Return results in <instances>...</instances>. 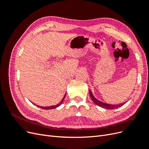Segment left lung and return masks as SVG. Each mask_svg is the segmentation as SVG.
Here are the masks:
<instances>
[{"label": "left lung", "instance_id": "1", "mask_svg": "<svg viewBox=\"0 0 149 149\" xmlns=\"http://www.w3.org/2000/svg\"><path fill=\"white\" fill-rule=\"evenodd\" d=\"M89 94H90V97H91V100H93V101L97 104V106H100L102 108H104V109H116V108H118L122 106H123L124 104L125 103H123V104H118V105H112V104H106L104 102H102L100 101H98L94 97L93 95V94L91 93V91H89Z\"/></svg>", "mask_w": 149, "mask_h": 149}]
</instances>
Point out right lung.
Masks as SVG:
<instances>
[{
  "mask_svg": "<svg viewBox=\"0 0 149 149\" xmlns=\"http://www.w3.org/2000/svg\"><path fill=\"white\" fill-rule=\"evenodd\" d=\"M65 96H66V94H65V96L63 97V100H61V101L60 102V103H59V104H57V105H56V106H49V107H41V106H38V107H40V108H42V109H55V108H56V107L59 106L63 102V101L64 99H65Z\"/></svg>",
  "mask_w": 149,
  "mask_h": 149,
  "instance_id": "add662e5",
  "label": "right lung"
}]
</instances>
